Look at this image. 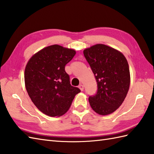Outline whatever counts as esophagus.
<instances>
[{
  "label": "esophagus",
  "mask_w": 154,
  "mask_h": 154,
  "mask_svg": "<svg viewBox=\"0 0 154 154\" xmlns=\"http://www.w3.org/2000/svg\"><path fill=\"white\" fill-rule=\"evenodd\" d=\"M78 88H79L80 89V90L81 91H83L84 90V85H82V84H80L79 85V86H78Z\"/></svg>",
  "instance_id": "obj_1"
}]
</instances>
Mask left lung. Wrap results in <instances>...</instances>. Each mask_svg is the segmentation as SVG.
<instances>
[{"mask_svg": "<svg viewBox=\"0 0 154 154\" xmlns=\"http://www.w3.org/2000/svg\"><path fill=\"white\" fill-rule=\"evenodd\" d=\"M97 84V93L89 97L92 109L101 115L113 112L128 93L131 76L127 60L121 52L103 44L84 51Z\"/></svg>", "mask_w": 154, "mask_h": 154, "instance_id": "1", "label": "left lung"}]
</instances>
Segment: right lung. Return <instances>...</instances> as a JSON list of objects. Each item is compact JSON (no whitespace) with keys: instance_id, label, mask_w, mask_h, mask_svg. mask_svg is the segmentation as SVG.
<instances>
[{"instance_id":"obj_1","label":"right lung","mask_w":154,"mask_h":154,"mask_svg":"<svg viewBox=\"0 0 154 154\" xmlns=\"http://www.w3.org/2000/svg\"><path fill=\"white\" fill-rule=\"evenodd\" d=\"M76 54L58 45L34 54L26 66L24 80L29 97L40 111L50 117L64 115L80 90L71 86L65 66Z\"/></svg>"}]
</instances>
